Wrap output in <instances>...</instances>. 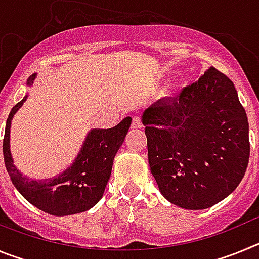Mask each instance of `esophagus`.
Here are the masks:
<instances>
[{
	"label": "esophagus",
	"mask_w": 259,
	"mask_h": 259,
	"mask_svg": "<svg viewBox=\"0 0 259 259\" xmlns=\"http://www.w3.org/2000/svg\"><path fill=\"white\" fill-rule=\"evenodd\" d=\"M131 128H143V122L139 116H134L131 122Z\"/></svg>",
	"instance_id": "1"
}]
</instances>
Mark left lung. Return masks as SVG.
<instances>
[{
	"label": "left lung",
	"mask_w": 259,
	"mask_h": 259,
	"mask_svg": "<svg viewBox=\"0 0 259 259\" xmlns=\"http://www.w3.org/2000/svg\"><path fill=\"white\" fill-rule=\"evenodd\" d=\"M149 166L159 192L176 206L202 210L230 196L249 162V123L233 83L209 67L178 98L143 114Z\"/></svg>",
	"instance_id": "obj_1"
}]
</instances>
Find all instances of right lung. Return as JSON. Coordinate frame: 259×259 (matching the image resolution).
Instances as JSON below:
<instances>
[{
  "mask_svg": "<svg viewBox=\"0 0 259 259\" xmlns=\"http://www.w3.org/2000/svg\"><path fill=\"white\" fill-rule=\"evenodd\" d=\"M35 79L36 74L29 76L27 85L31 87ZM27 97L28 95L11 109L5 128L2 150L14 187L29 203L50 215L63 217L87 211L104 196L114 158L131 125V116H125L113 128L91 130L75 161L59 175L44 180L29 179L15 167L10 152L11 120Z\"/></svg>",
  "mask_w": 259,
  "mask_h": 259,
  "instance_id": "1",
  "label": "right lung"
}]
</instances>
